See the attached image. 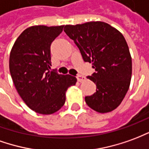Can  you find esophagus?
Returning a JSON list of instances; mask_svg holds the SVG:
<instances>
[{"mask_svg": "<svg viewBox=\"0 0 149 149\" xmlns=\"http://www.w3.org/2000/svg\"><path fill=\"white\" fill-rule=\"evenodd\" d=\"M76 78H77V79H78V81L80 82V83L83 82V81L85 80V79H86V78L83 76V75H82V74H78V75L76 76Z\"/></svg>", "mask_w": 149, "mask_h": 149, "instance_id": "1", "label": "esophagus"}]
</instances>
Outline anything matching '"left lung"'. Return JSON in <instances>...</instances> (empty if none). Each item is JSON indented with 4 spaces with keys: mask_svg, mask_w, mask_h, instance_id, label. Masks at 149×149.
<instances>
[{
    "mask_svg": "<svg viewBox=\"0 0 149 149\" xmlns=\"http://www.w3.org/2000/svg\"><path fill=\"white\" fill-rule=\"evenodd\" d=\"M64 31L84 62L92 63L95 70L87 79L96 84V92L85 97L86 104L100 113L116 109L126 95L132 78V58L123 34L102 22L67 25Z\"/></svg>",
    "mask_w": 149,
    "mask_h": 149,
    "instance_id": "8db88e82",
    "label": "left lung"
}]
</instances>
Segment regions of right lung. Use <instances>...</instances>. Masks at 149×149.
I'll return each mask as SVG.
<instances>
[{
  "mask_svg": "<svg viewBox=\"0 0 149 149\" xmlns=\"http://www.w3.org/2000/svg\"><path fill=\"white\" fill-rule=\"evenodd\" d=\"M64 26H31L16 40L9 56V71L19 95L39 114L58 111L66 101V91L76 78L50 70V46Z\"/></svg>",
  "mask_w": 149,
  "mask_h": 149,
  "instance_id": "right-lung-1",
  "label": "right lung"
}]
</instances>
